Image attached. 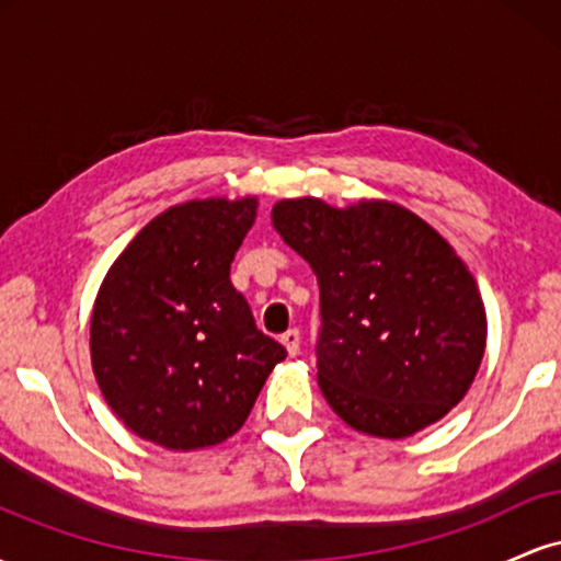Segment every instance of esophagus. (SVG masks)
Listing matches in <instances>:
<instances>
[{"instance_id": "1", "label": "esophagus", "mask_w": 561, "mask_h": 561, "mask_svg": "<svg viewBox=\"0 0 561 561\" xmlns=\"http://www.w3.org/2000/svg\"><path fill=\"white\" fill-rule=\"evenodd\" d=\"M282 345L287 347L289 356H298L300 353V332L298 330H287L282 334Z\"/></svg>"}]
</instances>
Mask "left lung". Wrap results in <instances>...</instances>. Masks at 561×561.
Returning <instances> with one entry per match:
<instances>
[{"instance_id":"1","label":"left lung","mask_w":561,"mask_h":561,"mask_svg":"<svg viewBox=\"0 0 561 561\" xmlns=\"http://www.w3.org/2000/svg\"><path fill=\"white\" fill-rule=\"evenodd\" d=\"M274 229L319 282V388L334 414L377 437L446 416L478 375L485 306L465 261L411 210L385 199L332 208L279 199Z\"/></svg>"}]
</instances>
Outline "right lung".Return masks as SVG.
<instances>
[{
	"label": "right lung",
	"mask_w": 561,
	"mask_h": 561,
	"mask_svg": "<svg viewBox=\"0 0 561 561\" xmlns=\"http://www.w3.org/2000/svg\"><path fill=\"white\" fill-rule=\"evenodd\" d=\"M255 208V197L173 205L128 242L96 293V385L145 440L171 450L224 443L287 356L229 279Z\"/></svg>",
	"instance_id": "right-lung-1"
}]
</instances>
